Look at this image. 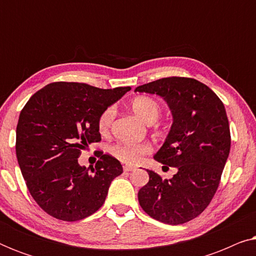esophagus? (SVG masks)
<instances>
[{"label":"esophagus","mask_w":256,"mask_h":256,"mask_svg":"<svg viewBox=\"0 0 256 256\" xmlns=\"http://www.w3.org/2000/svg\"><path fill=\"white\" fill-rule=\"evenodd\" d=\"M135 169L134 166H124V170L126 171V172H129V171H132Z\"/></svg>","instance_id":"esophagus-1"}]
</instances>
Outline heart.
<instances>
[{
  "mask_svg": "<svg viewBox=\"0 0 256 256\" xmlns=\"http://www.w3.org/2000/svg\"><path fill=\"white\" fill-rule=\"evenodd\" d=\"M132 108L134 113L144 121L152 124L158 118L160 107L155 99L149 96H138L132 101ZM115 115L114 107H108L100 114L98 118V129L101 134L110 132L112 122ZM150 152L149 146L146 144H132V143H116L110 146V152L115 158L127 164H136Z\"/></svg>",
  "mask_w": 256,
  "mask_h": 256,
  "instance_id": "heart-1",
  "label": "heart"
}]
</instances>
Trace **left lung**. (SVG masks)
Returning a JSON list of instances; mask_svg holds the SVG:
<instances>
[{
    "mask_svg": "<svg viewBox=\"0 0 256 256\" xmlns=\"http://www.w3.org/2000/svg\"><path fill=\"white\" fill-rule=\"evenodd\" d=\"M135 92L157 94L169 104L172 126L154 158L177 169L171 180L146 170L149 182L140 188V205L160 222H190L211 202L228 157L225 106L205 84L184 76L155 80L136 87Z\"/></svg>",
    "mask_w": 256,
    "mask_h": 256,
    "instance_id": "left-lung-1",
    "label": "left lung"
}]
</instances>
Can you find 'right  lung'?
<instances>
[{"label":"right lung","instance_id":"1","mask_svg":"<svg viewBox=\"0 0 256 256\" xmlns=\"http://www.w3.org/2000/svg\"><path fill=\"white\" fill-rule=\"evenodd\" d=\"M130 87L102 90L82 82L48 84L20 110L16 156L30 194L59 220L76 222L96 212L112 180L122 174L116 158L101 152L96 166H79L82 150L101 141L98 118Z\"/></svg>","mask_w":256,"mask_h":256}]
</instances>
